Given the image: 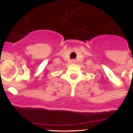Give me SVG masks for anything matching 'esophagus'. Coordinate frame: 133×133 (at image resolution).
I'll return each instance as SVG.
<instances>
[{"instance_id": "esophagus-1", "label": "esophagus", "mask_w": 133, "mask_h": 133, "mask_svg": "<svg viewBox=\"0 0 133 133\" xmlns=\"http://www.w3.org/2000/svg\"><path fill=\"white\" fill-rule=\"evenodd\" d=\"M71 62H72V63H75V60L72 59V61H71Z\"/></svg>"}]
</instances>
